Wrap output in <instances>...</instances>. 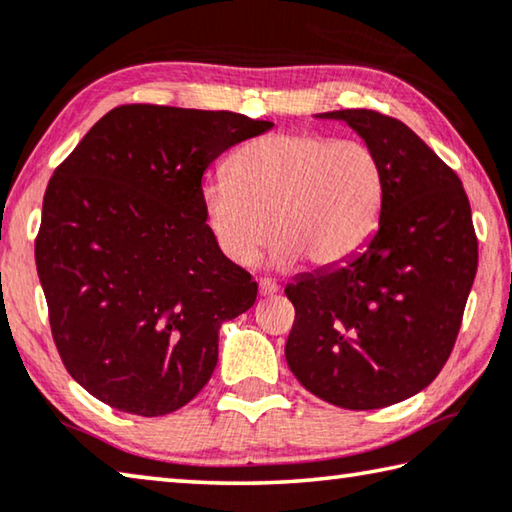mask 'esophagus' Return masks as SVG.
<instances>
[{
  "instance_id": "esophagus-1",
  "label": "esophagus",
  "mask_w": 512,
  "mask_h": 512,
  "mask_svg": "<svg viewBox=\"0 0 512 512\" xmlns=\"http://www.w3.org/2000/svg\"><path fill=\"white\" fill-rule=\"evenodd\" d=\"M278 291H280V285L275 280H271V278L259 280V296H273V294H278Z\"/></svg>"
}]
</instances>
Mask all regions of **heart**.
<instances>
[{"label":"heart","mask_w":512,"mask_h":512,"mask_svg":"<svg viewBox=\"0 0 512 512\" xmlns=\"http://www.w3.org/2000/svg\"><path fill=\"white\" fill-rule=\"evenodd\" d=\"M383 175L358 141L310 132H273L243 143L227 175L200 189L216 246L237 266H253L278 239L271 264L335 266L364 246L378 223Z\"/></svg>","instance_id":"heart-1"}]
</instances>
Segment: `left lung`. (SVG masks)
Here are the masks:
<instances>
[{"mask_svg": "<svg viewBox=\"0 0 512 512\" xmlns=\"http://www.w3.org/2000/svg\"><path fill=\"white\" fill-rule=\"evenodd\" d=\"M346 120L383 175L378 230L362 253L285 289L294 303L285 355L298 383L346 410L410 399L456 344L478 266L460 177L401 120L371 109Z\"/></svg>", "mask_w": 512, "mask_h": 512, "instance_id": "8db88e82", "label": "left lung"}]
</instances>
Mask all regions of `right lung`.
<instances>
[{
  "mask_svg": "<svg viewBox=\"0 0 512 512\" xmlns=\"http://www.w3.org/2000/svg\"><path fill=\"white\" fill-rule=\"evenodd\" d=\"M273 123L234 111L123 104L54 170L36 269L72 378L120 412L189 403L218 362V328L257 282L218 250L202 214L207 166Z\"/></svg>",
  "mask_w": 512,
  "mask_h": 512,
  "instance_id": "add662e5",
  "label": "right lung"
}]
</instances>
